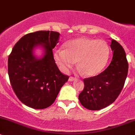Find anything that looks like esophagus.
<instances>
[{
  "label": "esophagus",
  "mask_w": 135,
  "mask_h": 135,
  "mask_svg": "<svg viewBox=\"0 0 135 135\" xmlns=\"http://www.w3.org/2000/svg\"><path fill=\"white\" fill-rule=\"evenodd\" d=\"M76 80V78H75V77H73V76H70L69 78V80L70 81V82Z\"/></svg>",
  "instance_id": "esophagus-1"
}]
</instances>
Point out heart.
I'll use <instances>...</instances> for the list:
<instances>
[{
    "label": "heart",
    "instance_id": "b5f03b06",
    "mask_svg": "<svg viewBox=\"0 0 135 135\" xmlns=\"http://www.w3.org/2000/svg\"><path fill=\"white\" fill-rule=\"evenodd\" d=\"M109 53V45L104 40L82 37L67 41L63 49H55L53 58L63 71H69L77 61L83 75L94 76L105 68Z\"/></svg>",
    "mask_w": 135,
    "mask_h": 135
}]
</instances>
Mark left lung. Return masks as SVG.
Segmentation results:
<instances>
[{"mask_svg": "<svg viewBox=\"0 0 135 135\" xmlns=\"http://www.w3.org/2000/svg\"><path fill=\"white\" fill-rule=\"evenodd\" d=\"M112 62L95 76L84 78V88L78 95L80 104L90 110H99L115 102L121 93L128 73L127 60L123 47L112 40Z\"/></svg>", "mask_w": 135, "mask_h": 135, "instance_id": "obj_1", "label": "left lung"}]
</instances>
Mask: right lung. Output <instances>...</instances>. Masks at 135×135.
I'll return each mask as SVG.
<instances>
[{
  "label": "right lung",
  "instance_id": "add662e5",
  "mask_svg": "<svg viewBox=\"0 0 135 135\" xmlns=\"http://www.w3.org/2000/svg\"><path fill=\"white\" fill-rule=\"evenodd\" d=\"M59 35L53 31L27 33L15 44L9 55L8 73L12 88L20 102L30 108L41 109L52 105L69 79L53 58V49ZM39 45L45 50L40 59L33 55V49Z\"/></svg>",
  "mask_w": 135,
  "mask_h": 135
}]
</instances>
